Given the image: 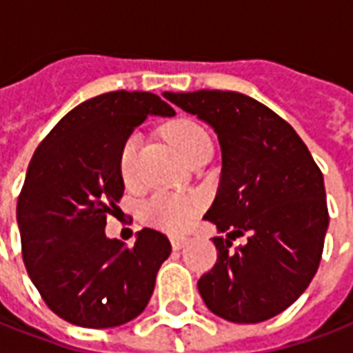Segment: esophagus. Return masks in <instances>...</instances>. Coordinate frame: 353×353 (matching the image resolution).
<instances>
[{"instance_id":"1","label":"esophagus","mask_w":353,"mask_h":353,"mask_svg":"<svg viewBox=\"0 0 353 353\" xmlns=\"http://www.w3.org/2000/svg\"><path fill=\"white\" fill-rule=\"evenodd\" d=\"M188 241H190V239H188V237H184V236H173V237H171V245H173L174 250H180V248H184L185 245H188Z\"/></svg>"}]
</instances>
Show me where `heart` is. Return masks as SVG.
<instances>
[{"mask_svg":"<svg viewBox=\"0 0 353 353\" xmlns=\"http://www.w3.org/2000/svg\"><path fill=\"white\" fill-rule=\"evenodd\" d=\"M173 145L193 162L201 152L214 149V141L201 123L182 117L169 123L165 128ZM139 136L130 134L123 141L119 151V174L125 184H134L138 180ZM204 206V199L196 193H157L141 208V217L149 225L165 232H182L195 221Z\"/></svg>","mask_w":353,"mask_h":353,"instance_id":"heart-1","label":"heart"}]
</instances>
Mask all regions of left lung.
Segmentation results:
<instances>
[{"label":"left lung","mask_w":353,"mask_h":353,"mask_svg":"<svg viewBox=\"0 0 353 353\" xmlns=\"http://www.w3.org/2000/svg\"><path fill=\"white\" fill-rule=\"evenodd\" d=\"M165 99L212 125L223 151L215 201L204 219L217 261L201 276L208 310L256 324L285 311L321 265L327 215L322 171L294 128L259 101L237 92H168ZM237 236L243 245L233 247Z\"/></svg>","instance_id":"1"}]
</instances>
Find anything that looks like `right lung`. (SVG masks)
<instances>
[{"label":"right lung","instance_id":"obj_1","mask_svg":"<svg viewBox=\"0 0 353 353\" xmlns=\"http://www.w3.org/2000/svg\"><path fill=\"white\" fill-rule=\"evenodd\" d=\"M147 116H174L149 92L116 90L70 110L42 139L18 196L21 256L49 310L75 326H121L145 310L171 254L143 228L132 247L105 234L125 184L119 151Z\"/></svg>","mask_w":353,"mask_h":353}]
</instances>
